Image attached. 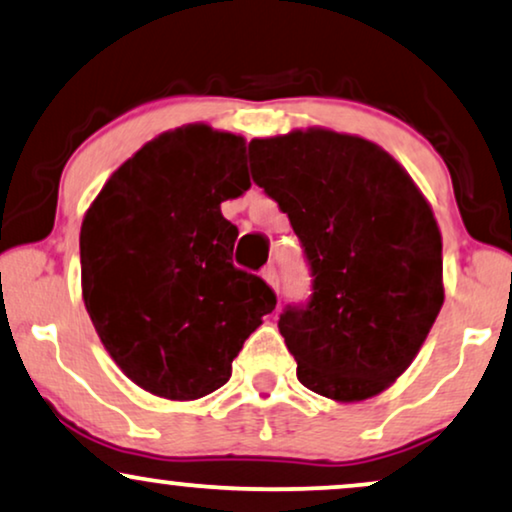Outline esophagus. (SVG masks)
I'll use <instances>...</instances> for the list:
<instances>
[{
	"label": "esophagus",
	"instance_id": "34e87169",
	"mask_svg": "<svg viewBox=\"0 0 512 512\" xmlns=\"http://www.w3.org/2000/svg\"><path fill=\"white\" fill-rule=\"evenodd\" d=\"M262 278L269 283L271 288L278 290V274H276V267H271V264H269V267H264V269H262Z\"/></svg>",
	"mask_w": 512,
	"mask_h": 512
}]
</instances>
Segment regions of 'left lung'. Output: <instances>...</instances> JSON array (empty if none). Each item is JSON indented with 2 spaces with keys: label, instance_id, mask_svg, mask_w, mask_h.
<instances>
[{
  "label": "left lung",
  "instance_id": "obj_1",
  "mask_svg": "<svg viewBox=\"0 0 512 512\" xmlns=\"http://www.w3.org/2000/svg\"><path fill=\"white\" fill-rule=\"evenodd\" d=\"M252 181L300 238L312 295L278 319L297 380L321 397L380 394L416 359L444 302L442 234L383 148L331 129L252 139Z\"/></svg>",
  "mask_w": 512,
  "mask_h": 512
}]
</instances>
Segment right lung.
Wrapping results in <instances>:
<instances>
[{
  "label": "right lung",
  "mask_w": 512,
  "mask_h": 512,
  "mask_svg": "<svg viewBox=\"0 0 512 512\" xmlns=\"http://www.w3.org/2000/svg\"><path fill=\"white\" fill-rule=\"evenodd\" d=\"M248 189L245 139L186 125L141 146L84 215V307L146 392L189 401L219 390L274 312V290L234 267L238 229L219 208Z\"/></svg>",
  "instance_id": "1"
}]
</instances>
